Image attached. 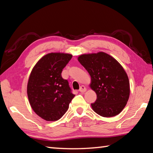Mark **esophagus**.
<instances>
[{"label": "esophagus", "mask_w": 153, "mask_h": 153, "mask_svg": "<svg viewBox=\"0 0 153 153\" xmlns=\"http://www.w3.org/2000/svg\"><path fill=\"white\" fill-rule=\"evenodd\" d=\"M79 91H80L81 93H84V92H85L86 91H87V88L85 87V86L82 85V86L80 87V88H79Z\"/></svg>", "instance_id": "1"}]
</instances>
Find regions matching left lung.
<instances>
[{
    "instance_id": "1",
    "label": "left lung",
    "mask_w": 153,
    "mask_h": 153,
    "mask_svg": "<svg viewBox=\"0 0 153 153\" xmlns=\"http://www.w3.org/2000/svg\"><path fill=\"white\" fill-rule=\"evenodd\" d=\"M91 76L90 87L97 94L92 109L102 117L118 115L129 99L128 76L118 61L104 52L83 54L77 58Z\"/></svg>"
}]
</instances>
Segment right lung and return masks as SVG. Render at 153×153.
<instances>
[{
	"instance_id": "right-lung-1",
	"label": "right lung",
	"mask_w": 153,
	"mask_h": 153,
	"mask_svg": "<svg viewBox=\"0 0 153 153\" xmlns=\"http://www.w3.org/2000/svg\"><path fill=\"white\" fill-rule=\"evenodd\" d=\"M71 57L68 53H48L37 62L29 77V102L36 114L46 121L60 119L75 96L61 75Z\"/></svg>"
}]
</instances>
